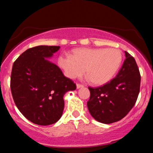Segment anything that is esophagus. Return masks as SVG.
<instances>
[{
	"mask_svg": "<svg viewBox=\"0 0 153 153\" xmlns=\"http://www.w3.org/2000/svg\"><path fill=\"white\" fill-rule=\"evenodd\" d=\"M84 87V85H81V84H76V88L79 89L80 88H82Z\"/></svg>",
	"mask_w": 153,
	"mask_h": 153,
	"instance_id": "esophagus-1",
	"label": "esophagus"
}]
</instances>
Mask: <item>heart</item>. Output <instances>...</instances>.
<instances>
[{
  "label": "heart",
  "mask_w": 153,
  "mask_h": 153,
  "mask_svg": "<svg viewBox=\"0 0 153 153\" xmlns=\"http://www.w3.org/2000/svg\"><path fill=\"white\" fill-rule=\"evenodd\" d=\"M122 62V53L115 48H77L72 56L61 55L58 64L70 79L81 76L85 70L87 79L96 85L109 82Z\"/></svg>",
  "instance_id": "1"
}]
</instances>
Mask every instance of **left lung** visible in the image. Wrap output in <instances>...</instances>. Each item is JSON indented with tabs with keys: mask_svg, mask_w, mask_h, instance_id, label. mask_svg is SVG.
<instances>
[{
	"mask_svg": "<svg viewBox=\"0 0 153 153\" xmlns=\"http://www.w3.org/2000/svg\"><path fill=\"white\" fill-rule=\"evenodd\" d=\"M125 56L126 59L114 79L100 87H88V108L97 121L105 124L118 121L135 104L140 91V72L134 59L127 52Z\"/></svg>",
	"mask_w": 153,
	"mask_h": 153,
	"instance_id": "1",
	"label": "left lung"
}]
</instances>
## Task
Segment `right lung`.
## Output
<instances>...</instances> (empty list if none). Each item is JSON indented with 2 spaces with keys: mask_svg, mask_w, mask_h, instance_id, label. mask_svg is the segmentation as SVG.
<instances>
[{
  "mask_svg": "<svg viewBox=\"0 0 153 153\" xmlns=\"http://www.w3.org/2000/svg\"><path fill=\"white\" fill-rule=\"evenodd\" d=\"M59 48L46 45L30 48L13 65L10 88L14 102L21 113L35 124L56 123L62 115L65 94L76 88L56 65L47 59Z\"/></svg>",
  "mask_w": 153,
  "mask_h": 153,
  "instance_id": "add662e5",
  "label": "right lung"
}]
</instances>
